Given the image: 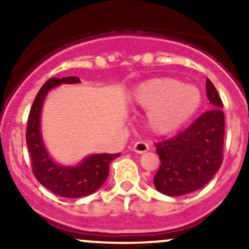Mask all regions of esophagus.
Here are the masks:
<instances>
[{
    "instance_id": "esophagus-1",
    "label": "esophagus",
    "mask_w": 249,
    "mask_h": 249,
    "mask_svg": "<svg viewBox=\"0 0 249 249\" xmlns=\"http://www.w3.org/2000/svg\"><path fill=\"white\" fill-rule=\"evenodd\" d=\"M132 149L136 153H144L147 152V150H149V145H148V143L144 142V141H139V142L135 143Z\"/></svg>"
}]
</instances>
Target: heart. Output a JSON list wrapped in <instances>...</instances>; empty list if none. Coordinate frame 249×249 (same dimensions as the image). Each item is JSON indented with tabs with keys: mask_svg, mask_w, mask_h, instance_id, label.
I'll use <instances>...</instances> for the list:
<instances>
[{
	"mask_svg": "<svg viewBox=\"0 0 249 249\" xmlns=\"http://www.w3.org/2000/svg\"><path fill=\"white\" fill-rule=\"evenodd\" d=\"M137 106L148 110V123L158 132L176 129L199 109L201 91L173 78H159L141 84L134 92Z\"/></svg>",
	"mask_w": 249,
	"mask_h": 249,
	"instance_id": "1",
	"label": "heart"
}]
</instances>
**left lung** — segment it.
<instances>
[{
  "instance_id": "8db88e82",
  "label": "left lung",
  "mask_w": 249,
  "mask_h": 249,
  "mask_svg": "<svg viewBox=\"0 0 249 249\" xmlns=\"http://www.w3.org/2000/svg\"><path fill=\"white\" fill-rule=\"evenodd\" d=\"M206 94L212 109L202 113L184 131L155 143L160 167L154 185L169 196L200 189L217 173L223 162L224 112L217 89L206 80Z\"/></svg>"
}]
</instances>
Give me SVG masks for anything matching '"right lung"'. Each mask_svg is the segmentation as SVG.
Returning a JSON list of instances; mask_svg holds the SVG:
<instances>
[{
    "instance_id": "obj_1",
    "label": "right lung",
    "mask_w": 249,
    "mask_h": 249,
    "mask_svg": "<svg viewBox=\"0 0 249 249\" xmlns=\"http://www.w3.org/2000/svg\"><path fill=\"white\" fill-rule=\"evenodd\" d=\"M78 77L50 78L37 92L29 113L26 126V144L31 158V167L39 183L54 194L62 197H83L96 192L106 180L109 164L118 154H95L88 157L76 167L54 164L44 149L39 132V115L47 92L61 83H79Z\"/></svg>"
}]
</instances>
